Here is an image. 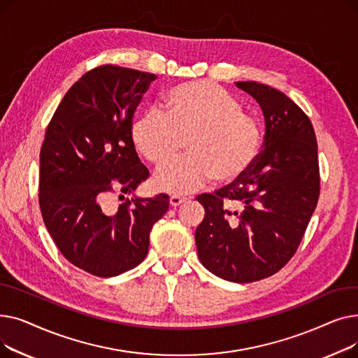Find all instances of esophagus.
<instances>
[{"label": "esophagus", "mask_w": 358, "mask_h": 358, "mask_svg": "<svg viewBox=\"0 0 358 358\" xmlns=\"http://www.w3.org/2000/svg\"><path fill=\"white\" fill-rule=\"evenodd\" d=\"M185 201H187V197L180 196V194H174V196L169 197V204H171L173 208H177V206H180V204H182Z\"/></svg>", "instance_id": "1"}]
</instances>
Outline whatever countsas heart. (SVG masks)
<instances>
[{
	"instance_id": "b5f03b06",
	"label": "heart",
	"mask_w": 358,
	"mask_h": 358,
	"mask_svg": "<svg viewBox=\"0 0 358 358\" xmlns=\"http://www.w3.org/2000/svg\"><path fill=\"white\" fill-rule=\"evenodd\" d=\"M158 107L131 123L136 149L154 164L180 154L185 139L190 152L158 169L154 177L158 190L184 194L213 177L227 184L250 171L261 148L259 126L223 88L206 81L184 83Z\"/></svg>"
}]
</instances>
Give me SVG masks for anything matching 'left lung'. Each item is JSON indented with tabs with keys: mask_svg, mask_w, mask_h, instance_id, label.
Here are the masks:
<instances>
[{
	"mask_svg": "<svg viewBox=\"0 0 358 358\" xmlns=\"http://www.w3.org/2000/svg\"><path fill=\"white\" fill-rule=\"evenodd\" d=\"M238 88L259 104L264 149L250 171L215 194H201L196 229L201 264L215 275L251 283L283 268L294 255L319 199L313 126L285 92L255 81Z\"/></svg>",
	"mask_w": 358,
	"mask_h": 358,
	"instance_id": "1",
	"label": "left lung"
}]
</instances>
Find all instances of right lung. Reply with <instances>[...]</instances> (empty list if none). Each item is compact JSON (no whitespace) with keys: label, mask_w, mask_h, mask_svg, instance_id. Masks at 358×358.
Listing matches in <instances>:
<instances>
[{"label":"right lung","mask_w":358,"mask_h":358,"mask_svg":"<svg viewBox=\"0 0 358 358\" xmlns=\"http://www.w3.org/2000/svg\"><path fill=\"white\" fill-rule=\"evenodd\" d=\"M155 73L103 65L75 83L46 129L41 150V210L56 247L73 264L99 277L139 266L149 234L169 199L135 194L148 178L130 136L131 119ZM134 196L115 214L110 192Z\"/></svg>","instance_id":"1"}]
</instances>
